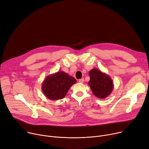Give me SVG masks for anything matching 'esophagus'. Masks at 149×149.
<instances>
[{
  "label": "esophagus",
  "instance_id": "34e87169",
  "mask_svg": "<svg viewBox=\"0 0 149 149\" xmlns=\"http://www.w3.org/2000/svg\"><path fill=\"white\" fill-rule=\"evenodd\" d=\"M78 82L80 83H84V79H83V78L79 79L78 80Z\"/></svg>",
  "mask_w": 149,
  "mask_h": 149
}]
</instances>
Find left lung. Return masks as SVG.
<instances>
[{
	"instance_id": "obj_1",
	"label": "left lung",
	"mask_w": 149,
	"mask_h": 149,
	"mask_svg": "<svg viewBox=\"0 0 149 149\" xmlns=\"http://www.w3.org/2000/svg\"><path fill=\"white\" fill-rule=\"evenodd\" d=\"M89 75L90 79L88 84L94 95L100 99L109 96L113 89V83L111 77L96 68L89 72Z\"/></svg>"
}]
</instances>
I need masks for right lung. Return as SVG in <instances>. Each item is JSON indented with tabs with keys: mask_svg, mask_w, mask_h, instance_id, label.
<instances>
[{
	"mask_svg": "<svg viewBox=\"0 0 149 149\" xmlns=\"http://www.w3.org/2000/svg\"><path fill=\"white\" fill-rule=\"evenodd\" d=\"M76 79L63 71H58L46 77L42 86V90L46 97L52 100L65 97L70 88Z\"/></svg>",
	"mask_w": 149,
	"mask_h": 149,
	"instance_id": "1",
	"label": "right lung"
}]
</instances>
